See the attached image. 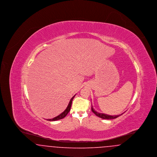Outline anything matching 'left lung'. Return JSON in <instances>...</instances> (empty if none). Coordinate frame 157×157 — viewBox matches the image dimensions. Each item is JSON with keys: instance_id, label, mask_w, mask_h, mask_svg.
I'll return each instance as SVG.
<instances>
[{"instance_id": "obj_1", "label": "left lung", "mask_w": 157, "mask_h": 157, "mask_svg": "<svg viewBox=\"0 0 157 157\" xmlns=\"http://www.w3.org/2000/svg\"><path fill=\"white\" fill-rule=\"evenodd\" d=\"M91 109H92V111L94 112L97 117H99V118H101L102 119H105V120H112V119H115V118H117L118 117H119L120 115H121H121H107V114H105V113H99V112H97L95 111V109L93 108V107L92 106L91 108Z\"/></svg>"}]
</instances>
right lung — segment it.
<instances>
[{"instance_id": "1", "label": "right lung", "mask_w": 157, "mask_h": 157, "mask_svg": "<svg viewBox=\"0 0 157 157\" xmlns=\"http://www.w3.org/2000/svg\"><path fill=\"white\" fill-rule=\"evenodd\" d=\"M75 95L71 99V100H70V101H69V104L67 105V108H66V109H65L63 112H62V113H60L58 116H57V117L53 118L52 119H48V120H48V121H55L61 120V119L65 118V117L67 115V114L69 113V112L70 111V110H71V105H72V100H73V99L75 97Z\"/></svg>"}]
</instances>
